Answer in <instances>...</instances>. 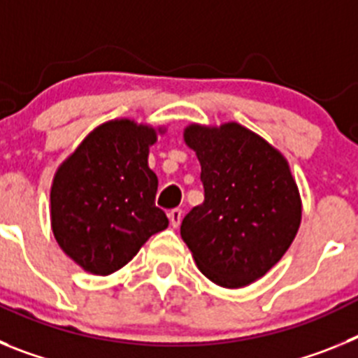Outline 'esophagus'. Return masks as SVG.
I'll list each match as a JSON object with an SVG mask.
<instances>
[{"mask_svg": "<svg viewBox=\"0 0 358 358\" xmlns=\"http://www.w3.org/2000/svg\"><path fill=\"white\" fill-rule=\"evenodd\" d=\"M169 218H170V224H172L173 227H177L182 220V210H179V208H176V210H170Z\"/></svg>", "mask_w": 358, "mask_h": 358, "instance_id": "obj_1", "label": "esophagus"}]
</instances>
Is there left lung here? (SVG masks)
<instances>
[{
    "instance_id": "obj_1",
    "label": "left lung",
    "mask_w": 358,
    "mask_h": 358,
    "mask_svg": "<svg viewBox=\"0 0 358 358\" xmlns=\"http://www.w3.org/2000/svg\"><path fill=\"white\" fill-rule=\"evenodd\" d=\"M185 143L197 154L204 202L181 236L201 273L224 289L260 280L290 248L301 224V197L287 159L236 122L192 123Z\"/></svg>"
}]
</instances>
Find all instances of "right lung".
I'll return each mask as SVG.
<instances>
[{
	"instance_id": "1",
	"label": "right lung",
	"mask_w": 358,
	"mask_h": 358,
	"mask_svg": "<svg viewBox=\"0 0 358 358\" xmlns=\"http://www.w3.org/2000/svg\"><path fill=\"white\" fill-rule=\"evenodd\" d=\"M161 132L134 120H110L57 169L50 192L53 236L87 273L113 274L169 227L156 206L157 176L148 169V148Z\"/></svg>"
}]
</instances>
